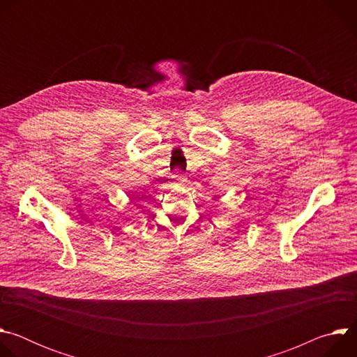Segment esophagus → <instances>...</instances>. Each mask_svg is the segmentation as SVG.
I'll return each mask as SVG.
<instances>
[{
  "instance_id": "34e87169",
  "label": "esophagus",
  "mask_w": 357,
  "mask_h": 357,
  "mask_svg": "<svg viewBox=\"0 0 357 357\" xmlns=\"http://www.w3.org/2000/svg\"><path fill=\"white\" fill-rule=\"evenodd\" d=\"M172 178H174V179H175V182H178L179 185H182V183H186V181H188L186 175H183L182 172H175V174L172 175Z\"/></svg>"
}]
</instances>
